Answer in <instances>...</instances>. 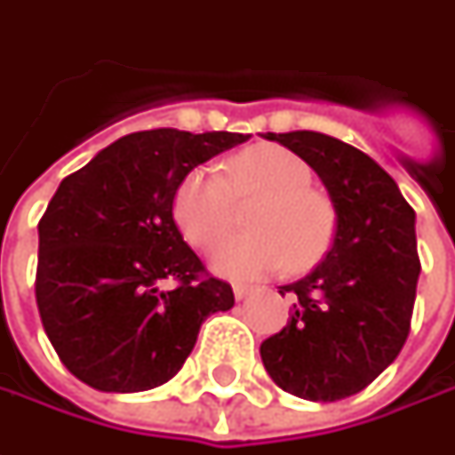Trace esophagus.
<instances>
[{"label":"esophagus","mask_w":455,"mask_h":455,"mask_svg":"<svg viewBox=\"0 0 455 455\" xmlns=\"http://www.w3.org/2000/svg\"><path fill=\"white\" fill-rule=\"evenodd\" d=\"M233 293H235V299L240 301V299H245V296H251V293H253V286H245V283H235V286H233Z\"/></svg>","instance_id":"34e87169"}]
</instances>
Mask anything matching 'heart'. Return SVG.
<instances>
[{
    "label": "heart",
    "instance_id": "1",
    "mask_svg": "<svg viewBox=\"0 0 455 455\" xmlns=\"http://www.w3.org/2000/svg\"><path fill=\"white\" fill-rule=\"evenodd\" d=\"M311 166L278 144L240 151L228 177L204 164L192 169L174 195V218L192 245L218 240L235 215V200L258 204L245 220L251 233L225 237L210 251V266L230 278H258L281 271L311 268L334 237V204L311 187Z\"/></svg>",
    "mask_w": 455,
    "mask_h": 455
}]
</instances>
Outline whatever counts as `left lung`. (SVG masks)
Wrapping results in <instances>:
<instances>
[{
    "instance_id": "8db88e82",
    "label": "left lung",
    "mask_w": 455,
    "mask_h": 455,
    "mask_svg": "<svg viewBox=\"0 0 455 455\" xmlns=\"http://www.w3.org/2000/svg\"><path fill=\"white\" fill-rule=\"evenodd\" d=\"M311 166L326 187L337 233L293 293L289 323L260 344L266 372L286 393L334 403L364 390L400 355L420 275L415 212L364 151L316 132L266 133Z\"/></svg>"
}]
</instances>
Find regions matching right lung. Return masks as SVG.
<instances>
[{
    "label": "right lung",
    "mask_w": 455,
    "mask_h": 455,
    "mask_svg": "<svg viewBox=\"0 0 455 455\" xmlns=\"http://www.w3.org/2000/svg\"><path fill=\"white\" fill-rule=\"evenodd\" d=\"M248 139L136 132L62 180L37 225L35 296L47 339L80 382L100 393L159 387L182 370L202 322L233 308L230 283L204 271L172 210L195 166Z\"/></svg>",
    "instance_id": "right-lung-1"
}]
</instances>
